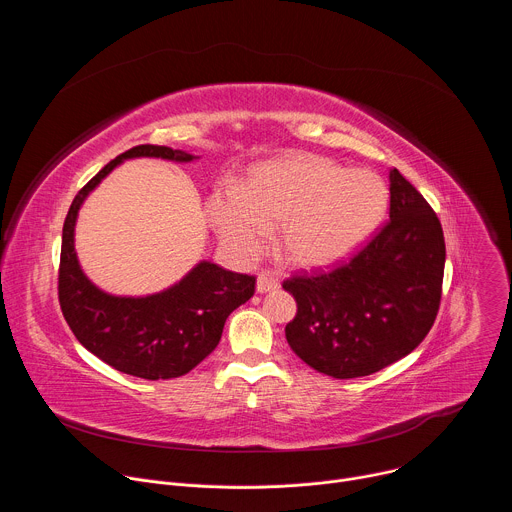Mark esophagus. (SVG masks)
<instances>
[{"instance_id":"esophagus-1","label":"esophagus","mask_w":512,"mask_h":512,"mask_svg":"<svg viewBox=\"0 0 512 512\" xmlns=\"http://www.w3.org/2000/svg\"><path fill=\"white\" fill-rule=\"evenodd\" d=\"M275 287H279V281L273 275L259 273V277H257V291H259V294H265V291H271Z\"/></svg>"}]
</instances>
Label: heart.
<instances>
[{
	"label": "heart",
	"instance_id": "b5f03b06",
	"mask_svg": "<svg viewBox=\"0 0 512 512\" xmlns=\"http://www.w3.org/2000/svg\"><path fill=\"white\" fill-rule=\"evenodd\" d=\"M387 184L371 170H344L324 158L291 156L259 166L245 188L218 186L208 198L216 235L243 261L261 253L279 225V247L291 263L320 267L350 255L377 229Z\"/></svg>",
	"mask_w": 512,
	"mask_h": 512
}]
</instances>
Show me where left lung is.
<instances>
[{"label": "left lung", "mask_w": 512, "mask_h": 512, "mask_svg": "<svg viewBox=\"0 0 512 512\" xmlns=\"http://www.w3.org/2000/svg\"><path fill=\"white\" fill-rule=\"evenodd\" d=\"M389 221L330 271L289 275L298 304L285 338L306 364L334 379L373 375L415 350L442 302L446 241L419 190L391 170Z\"/></svg>", "instance_id": "obj_1"}]
</instances>
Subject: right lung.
I'll use <instances>...</instances> for the list:
<instances>
[{
    "mask_svg": "<svg viewBox=\"0 0 512 512\" xmlns=\"http://www.w3.org/2000/svg\"><path fill=\"white\" fill-rule=\"evenodd\" d=\"M139 156L176 162L194 158L166 145H135L79 190L62 227L58 304L89 352L119 373L158 381L186 375L216 348L229 314L255 294V275L202 261L180 283L148 298L107 296L85 277L75 253L79 208L117 164Z\"/></svg>",
    "mask_w": 512,
    "mask_h": 512,
    "instance_id": "1",
    "label": "right lung"
}]
</instances>
